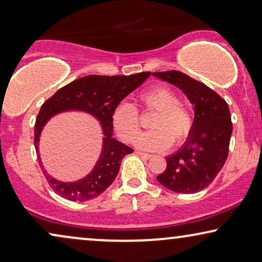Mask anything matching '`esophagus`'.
I'll use <instances>...</instances> for the list:
<instances>
[{
    "label": "esophagus",
    "mask_w": 262,
    "mask_h": 262,
    "mask_svg": "<svg viewBox=\"0 0 262 262\" xmlns=\"http://www.w3.org/2000/svg\"><path fill=\"white\" fill-rule=\"evenodd\" d=\"M136 154H137V155H139V156L144 157V159H146V160L151 157V155H150V154H146V152H143V151H136Z\"/></svg>",
    "instance_id": "obj_1"
}]
</instances>
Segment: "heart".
Instances as JSON below:
<instances>
[{
    "label": "heart",
    "mask_w": 262,
    "mask_h": 262,
    "mask_svg": "<svg viewBox=\"0 0 262 262\" xmlns=\"http://www.w3.org/2000/svg\"><path fill=\"white\" fill-rule=\"evenodd\" d=\"M139 101L145 110L156 112L150 120V130L138 139V148L144 150H164L173 143L181 144L192 128V117L182 106L179 96L164 85L143 92ZM112 123L119 137L126 143H134L141 132V119L137 107L128 101H121L112 113Z\"/></svg>",
    "instance_id": "obj_1"
}]
</instances>
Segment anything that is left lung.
I'll return each instance as SVG.
<instances>
[{"instance_id": "1", "label": "left lung", "mask_w": 262, "mask_h": 262, "mask_svg": "<svg viewBox=\"0 0 262 262\" xmlns=\"http://www.w3.org/2000/svg\"><path fill=\"white\" fill-rule=\"evenodd\" d=\"M152 76L181 89L194 106L187 141L166 157L167 168L157 181L177 193L202 191L214 180L227 161L232 132L228 103L207 85L181 71L154 73Z\"/></svg>"}]
</instances>
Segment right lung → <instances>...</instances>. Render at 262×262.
<instances>
[{"label": "right lung", "instance_id": "right-lung-1", "mask_svg": "<svg viewBox=\"0 0 262 262\" xmlns=\"http://www.w3.org/2000/svg\"><path fill=\"white\" fill-rule=\"evenodd\" d=\"M149 76L150 73L130 76L89 75L70 82L46 100L35 119L34 145L42 173L57 194L71 202H85L101 194L114 181L123 157L132 154L134 150L113 138V110ZM68 110H82L92 114L100 121L104 134L103 149L98 162L87 177L75 183H62L49 176L38 156V137L45 124L53 115Z\"/></svg>", "mask_w": 262, "mask_h": 262}]
</instances>
